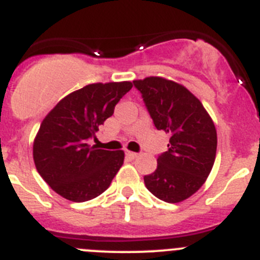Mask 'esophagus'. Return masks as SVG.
Wrapping results in <instances>:
<instances>
[{
    "mask_svg": "<svg viewBox=\"0 0 260 260\" xmlns=\"http://www.w3.org/2000/svg\"><path fill=\"white\" fill-rule=\"evenodd\" d=\"M126 156H128L130 158H135L138 156L137 152H132V151H126Z\"/></svg>",
    "mask_w": 260,
    "mask_h": 260,
    "instance_id": "1",
    "label": "esophagus"
}]
</instances>
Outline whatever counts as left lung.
<instances>
[{"mask_svg":"<svg viewBox=\"0 0 260 260\" xmlns=\"http://www.w3.org/2000/svg\"><path fill=\"white\" fill-rule=\"evenodd\" d=\"M157 130L171 134L146 187L167 203H178L202 187L213 167L217 135L202 103L181 84L160 77L134 80Z\"/></svg>","mask_w":260,"mask_h":260,"instance_id":"obj_1","label":"left lung"}]
</instances>
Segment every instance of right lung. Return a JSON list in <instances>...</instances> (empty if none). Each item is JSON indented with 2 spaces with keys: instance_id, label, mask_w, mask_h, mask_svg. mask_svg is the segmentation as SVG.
Instances as JSON below:
<instances>
[{
  "instance_id": "obj_1",
  "label": "right lung",
  "mask_w": 260,
  "mask_h": 260,
  "mask_svg": "<svg viewBox=\"0 0 260 260\" xmlns=\"http://www.w3.org/2000/svg\"><path fill=\"white\" fill-rule=\"evenodd\" d=\"M132 82L95 83L71 92L50 110L34 142V161L52 190L71 202L96 198L123 164V151L89 146L99 126L132 89Z\"/></svg>"
}]
</instances>
